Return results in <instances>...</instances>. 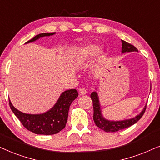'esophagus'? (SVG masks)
Listing matches in <instances>:
<instances>
[{
  "label": "esophagus",
  "mask_w": 160,
  "mask_h": 160,
  "mask_svg": "<svg viewBox=\"0 0 160 160\" xmlns=\"http://www.w3.org/2000/svg\"><path fill=\"white\" fill-rule=\"evenodd\" d=\"M86 88H84V87H81V88H80V89H79V93H80V95L86 94Z\"/></svg>",
  "instance_id": "obj_1"
}]
</instances>
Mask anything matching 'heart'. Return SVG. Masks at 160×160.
<instances>
[{
  "label": "heart",
  "mask_w": 160,
  "mask_h": 160,
  "mask_svg": "<svg viewBox=\"0 0 160 160\" xmlns=\"http://www.w3.org/2000/svg\"><path fill=\"white\" fill-rule=\"evenodd\" d=\"M98 52H99V47L95 44H89V45L83 47L79 50L77 55V58L80 61L88 60L95 56Z\"/></svg>",
  "instance_id": "obj_1"
}]
</instances>
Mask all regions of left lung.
Instances as JSON below:
<instances>
[{
    "label": "left lung",
    "instance_id": "8db88e82",
    "mask_svg": "<svg viewBox=\"0 0 160 160\" xmlns=\"http://www.w3.org/2000/svg\"><path fill=\"white\" fill-rule=\"evenodd\" d=\"M122 42V48H121V52H134V51H138V49L133 46L132 44L127 43V42L121 40ZM91 98L93 102V121H94L95 124L102 130H104L106 132H118L121 129H123L128 128L129 127L135 124L141 118V117L143 116L145 111L146 109V105L145 106L143 110L140 112L139 115L135 116V118L131 119H127L123 121H108L102 116L101 112V108H100L99 97L97 92L93 91L91 93Z\"/></svg>",
    "mask_w": 160,
    "mask_h": 160
}]
</instances>
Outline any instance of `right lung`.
<instances>
[{
  "instance_id": "right-lung-1",
  "label": "right lung",
  "mask_w": 160,
  "mask_h": 160,
  "mask_svg": "<svg viewBox=\"0 0 160 160\" xmlns=\"http://www.w3.org/2000/svg\"><path fill=\"white\" fill-rule=\"evenodd\" d=\"M55 33H44L37 35L26 43L33 42L39 38L52 36ZM78 97L76 89H69L61 93L55 105L50 110L42 114H26L17 110L9 99V106L28 130L37 135H54L66 127L68 113L72 102Z\"/></svg>"
}]
</instances>
